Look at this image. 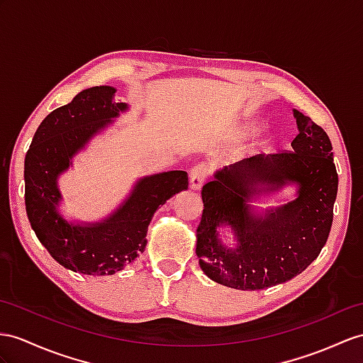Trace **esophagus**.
<instances>
[{
	"instance_id": "34e87169",
	"label": "esophagus",
	"mask_w": 363,
	"mask_h": 363,
	"mask_svg": "<svg viewBox=\"0 0 363 363\" xmlns=\"http://www.w3.org/2000/svg\"><path fill=\"white\" fill-rule=\"evenodd\" d=\"M206 177H208V169H206V166H203V164L194 166L192 169L189 171V184H191V188H192L194 191L200 189V188H201V184L205 183Z\"/></svg>"
}]
</instances>
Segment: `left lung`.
I'll return each mask as SVG.
<instances>
[{"label":"left lung","mask_w":363,"mask_h":363,"mask_svg":"<svg viewBox=\"0 0 363 363\" xmlns=\"http://www.w3.org/2000/svg\"><path fill=\"white\" fill-rule=\"evenodd\" d=\"M298 134L293 151L259 154L225 166L201 189L203 214L196 254L206 276L234 289L255 291L284 284L311 264L333 225L339 177L326 132L293 109ZM285 186L296 199L257 211L250 201ZM229 227L236 243L219 231Z\"/></svg>","instance_id":"8db88e82"}]
</instances>
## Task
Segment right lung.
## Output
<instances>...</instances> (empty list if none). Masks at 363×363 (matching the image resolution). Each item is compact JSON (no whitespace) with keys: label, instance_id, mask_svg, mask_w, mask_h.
I'll list each match as a JSON object with an SVG mask.
<instances>
[{"label":"right lung","instance_id":"right-lung-1","mask_svg":"<svg viewBox=\"0 0 363 363\" xmlns=\"http://www.w3.org/2000/svg\"><path fill=\"white\" fill-rule=\"evenodd\" d=\"M115 92L112 86L89 87L52 111L35 132L24 160V200L32 229L61 267L87 276H111L135 262L146 248L155 211L188 189L184 171L152 174L138 179L118 208L99 222H70L61 216L58 177L94 137L129 111L126 103L115 101Z\"/></svg>","mask_w":363,"mask_h":363}]
</instances>
